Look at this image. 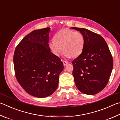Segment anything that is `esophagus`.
Wrapping results in <instances>:
<instances>
[{"label":"esophagus","instance_id":"obj_1","mask_svg":"<svg viewBox=\"0 0 120 120\" xmlns=\"http://www.w3.org/2000/svg\"><path fill=\"white\" fill-rule=\"evenodd\" d=\"M62 62H63V64H64V66H66V65L69 63L68 61H64V60H63Z\"/></svg>","mask_w":120,"mask_h":120}]
</instances>
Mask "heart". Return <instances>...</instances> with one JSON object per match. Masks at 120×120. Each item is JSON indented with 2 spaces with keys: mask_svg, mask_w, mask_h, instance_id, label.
<instances>
[{
  "mask_svg": "<svg viewBox=\"0 0 120 120\" xmlns=\"http://www.w3.org/2000/svg\"><path fill=\"white\" fill-rule=\"evenodd\" d=\"M84 38L80 32L65 28L58 31L53 41L49 43V47L54 55L59 56L64 50L67 58H75L82 53L84 48Z\"/></svg>",
  "mask_w": 120,
  "mask_h": 120,
  "instance_id": "heart-1",
  "label": "heart"
}]
</instances>
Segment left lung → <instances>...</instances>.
Listing matches in <instances>:
<instances>
[{
  "mask_svg": "<svg viewBox=\"0 0 120 120\" xmlns=\"http://www.w3.org/2000/svg\"><path fill=\"white\" fill-rule=\"evenodd\" d=\"M70 28L80 31L84 38L83 51L72 61L75 86L84 94H96L105 88L109 80L113 66L111 53L100 34L85 28Z\"/></svg>",
  "mask_w": 120,
  "mask_h": 120,
  "instance_id": "left-lung-1",
  "label": "left lung"
}]
</instances>
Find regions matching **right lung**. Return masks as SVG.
I'll return each mask as SVG.
<instances>
[{
    "label": "right lung",
    "instance_id": "right-lung-1",
    "mask_svg": "<svg viewBox=\"0 0 120 120\" xmlns=\"http://www.w3.org/2000/svg\"><path fill=\"white\" fill-rule=\"evenodd\" d=\"M50 28L34 30L17 45L14 55L16 79L28 94L37 98L52 94L64 70L60 59L49 47Z\"/></svg>",
    "mask_w": 120,
    "mask_h": 120
}]
</instances>
